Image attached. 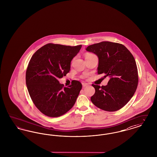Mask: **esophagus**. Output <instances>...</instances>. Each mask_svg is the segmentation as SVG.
Here are the masks:
<instances>
[{
    "instance_id": "obj_1",
    "label": "esophagus",
    "mask_w": 157,
    "mask_h": 157,
    "mask_svg": "<svg viewBox=\"0 0 157 157\" xmlns=\"http://www.w3.org/2000/svg\"><path fill=\"white\" fill-rule=\"evenodd\" d=\"M89 85L88 84V83H82V86L83 87V88H85V87H86V86H88Z\"/></svg>"
}]
</instances>
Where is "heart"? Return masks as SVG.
Masks as SVG:
<instances>
[{
    "mask_svg": "<svg viewBox=\"0 0 157 157\" xmlns=\"http://www.w3.org/2000/svg\"><path fill=\"white\" fill-rule=\"evenodd\" d=\"M91 55V54H90V53H89V54H86V56H88V55Z\"/></svg>",
    "mask_w": 157,
    "mask_h": 157,
    "instance_id": "b5f03b06",
    "label": "heart"
}]
</instances>
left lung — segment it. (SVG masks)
Returning a JSON list of instances; mask_svg holds the SVG:
<instances>
[{"label":"left lung","instance_id":"obj_1","mask_svg":"<svg viewBox=\"0 0 157 157\" xmlns=\"http://www.w3.org/2000/svg\"><path fill=\"white\" fill-rule=\"evenodd\" d=\"M86 50L98 58V74L109 77L108 85L92 84L95 92L92 102L106 111H116L124 107L134 95L138 83L134 56L122 44L108 41L88 46Z\"/></svg>","mask_w":157,"mask_h":157}]
</instances>
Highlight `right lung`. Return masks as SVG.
I'll return each instance as SVG.
<instances>
[{"label": "right lung", "mask_w": 157, "mask_h": 157, "mask_svg": "<svg viewBox=\"0 0 157 157\" xmlns=\"http://www.w3.org/2000/svg\"><path fill=\"white\" fill-rule=\"evenodd\" d=\"M81 47L48 44L32 56L26 83L33 102L45 115L60 117L75 104L82 89L81 83L73 81L70 86L63 87L58 79L69 72L71 62Z\"/></svg>", "instance_id": "1"}]
</instances>
